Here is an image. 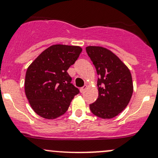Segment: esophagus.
Here are the masks:
<instances>
[{
  "instance_id": "1",
  "label": "esophagus",
  "mask_w": 158,
  "mask_h": 158,
  "mask_svg": "<svg viewBox=\"0 0 158 158\" xmlns=\"http://www.w3.org/2000/svg\"><path fill=\"white\" fill-rule=\"evenodd\" d=\"M86 88H87V85H84V86H83V87H82V88H80V92H81V93L84 92Z\"/></svg>"
}]
</instances>
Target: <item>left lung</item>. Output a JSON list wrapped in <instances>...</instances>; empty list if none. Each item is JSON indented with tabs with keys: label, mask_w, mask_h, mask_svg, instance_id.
Returning <instances> with one entry per match:
<instances>
[{
	"label": "left lung",
	"mask_w": 158,
	"mask_h": 158,
	"mask_svg": "<svg viewBox=\"0 0 158 158\" xmlns=\"http://www.w3.org/2000/svg\"><path fill=\"white\" fill-rule=\"evenodd\" d=\"M98 75V98L90 104L91 112L101 118H112L127 107L133 91L128 67L115 54L101 46L86 47Z\"/></svg>",
	"instance_id": "left-lung-1"
}]
</instances>
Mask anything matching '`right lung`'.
<instances>
[{
  "mask_svg": "<svg viewBox=\"0 0 158 158\" xmlns=\"http://www.w3.org/2000/svg\"><path fill=\"white\" fill-rule=\"evenodd\" d=\"M76 46L53 45L31 63L26 71L25 91L38 115L54 119L64 115L79 90L71 83L67 70L82 52Z\"/></svg>",
  "mask_w": 158,
  "mask_h": 158,
  "instance_id": "add662e5",
  "label": "right lung"
}]
</instances>
